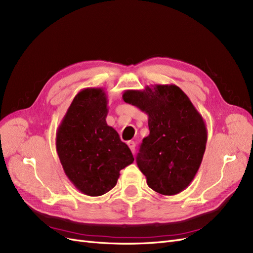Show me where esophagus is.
<instances>
[{
    "label": "esophagus",
    "mask_w": 253,
    "mask_h": 253,
    "mask_svg": "<svg viewBox=\"0 0 253 253\" xmlns=\"http://www.w3.org/2000/svg\"><path fill=\"white\" fill-rule=\"evenodd\" d=\"M127 145L128 147L130 148V150H131L132 153H134V150H135V143L133 141H128L127 142Z\"/></svg>",
    "instance_id": "obj_1"
}]
</instances>
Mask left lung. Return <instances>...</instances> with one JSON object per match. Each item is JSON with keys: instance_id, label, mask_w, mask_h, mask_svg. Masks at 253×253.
I'll list each match as a JSON object with an SVG mask.
<instances>
[{"instance_id": "1", "label": "left lung", "mask_w": 253, "mask_h": 253, "mask_svg": "<svg viewBox=\"0 0 253 253\" xmlns=\"http://www.w3.org/2000/svg\"><path fill=\"white\" fill-rule=\"evenodd\" d=\"M123 100L148 116L150 132L136 156L147 185L163 195L182 192L197 174L206 149L207 128L202 115L173 84L125 90Z\"/></svg>"}]
</instances>
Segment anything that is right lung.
Segmentation results:
<instances>
[{"instance_id":"1","label":"right lung","mask_w":253,"mask_h":253,"mask_svg":"<svg viewBox=\"0 0 253 253\" xmlns=\"http://www.w3.org/2000/svg\"><path fill=\"white\" fill-rule=\"evenodd\" d=\"M107 102L103 88L83 89L75 96L56 130V152L65 174L89 197H100L111 190L120 171L134 161L128 146L106 123Z\"/></svg>"}]
</instances>
